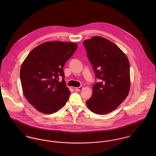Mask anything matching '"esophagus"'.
Instances as JSON below:
<instances>
[{
    "label": "esophagus",
    "instance_id": "esophagus-1",
    "mask_svg": "<svg viewBox=\"0 0 156 156\" xmlns=\"http://www.w3.org/2000/svg\"><path fill=\"white\" fill-rule=\"evenodd\" d=\"M83 89V87H79V88H74V89H75V90H76V91H79V90H82V89Z\"/></svg>",
    "mask_w": 156,
    "mask_h": 156
}]
</instances>
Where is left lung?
Here are the masks:
<instances>
[{
  "label": "left lung",
  "mask_w": 156,
  "mask_h": 156,
  "mask_svg": "<svg viewBox=\"0 0 156 156\" xmlns=\"http://www.w3.org/2000/svg\"><path fill=\"white\" fill-rule=\"evenodd\" d=\"M95 76L100 80L92 87L86 102L89 110L105 115L115 110L127 98L130 88V64L126 54L109 40L95 36L83 41Z\"/></svg>",
  "instance_id": "obj_1"
}]
</instances>
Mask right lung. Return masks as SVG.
<instances>
[{
  "label": "right lung",
  "instance_id": "obj_1",
  "mask_svg": "<svg viewBox=\"0 0 156 156\" xmlns=\"http://www.w3.org/2000/svg\"><path fill=\"white\" fill-rule=\"evenodd\" d=\"M77 48L74 43L47 41L35 47L24 60L20 72L23 93L38 111L51 114L66 104L70 90L63 67Z\"/></svg>",
  "mask_w": 156,
  "mask_h": 156
}]
</instances>
